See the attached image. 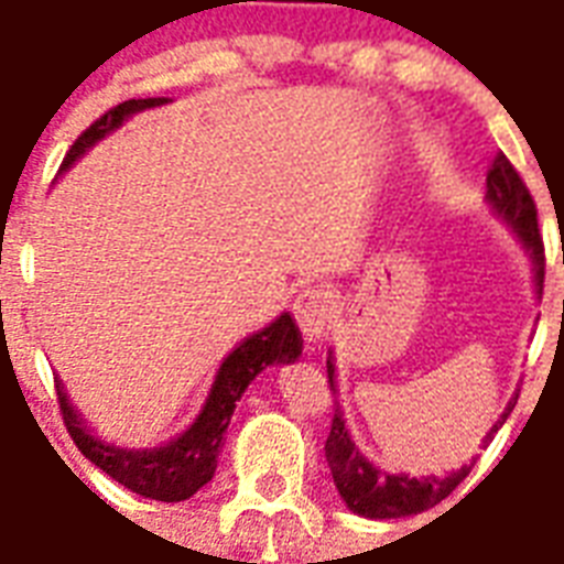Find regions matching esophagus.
Segmentation results:
<instances>
[{"instance_id":"1","label":"esophagus","mask_w":564,"mask_h":564,"mask_svg":"<svg viewBox=\"0 0 564 564\" xmlns=\"http://www.w3.org/2000/svg\"><path fill=\"white\" fill-rule=\"evenodd\" d=\"M292 313H295V322H299L301 334L304 339H316L325 337L330 322V301L328 292H322L319 286H307L295 295V304H292Z\"/></svg>"}]
</instances>
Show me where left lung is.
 <instances>
[{"label": "left lung", "mask_w": 564, "mask_h": 564, "mask_svg": "<svg viewBox=\"0 0 564 564\" xmlns=\"http://www.w3.org/2000/svg\"><path fill=\"white\" fill-rule=\"evenodd\" d=\"M485 197L494 206V213L500 215L502 221L521 236L523 248L530 251L532 265H535V286L541 290L544 286V242H541L539 234V209H535V200H532L530 188L521 180V174L514 171V165L502 153L494 159L491 171H488V195ZM328 384L334 390V364L330 360ZM514 402H518V397L509 399V405L500 414V420L485 435V444L494 441L497 429L514 411ZM325 458H328L330 476H334V485H337L339 497L346 500V506L355 514L376 518V521L405 518V514H420V511L432 509L441 500H446L464 482V476L470 473V467H462V470L449 473L444 479H437V476L414 479V476H405V473L390 476V473L378 470L355 446L339 408L334 411V420H330V435L325 441Z\"/></svg>", "instance_id": "left-lung-1"}]
</instances>
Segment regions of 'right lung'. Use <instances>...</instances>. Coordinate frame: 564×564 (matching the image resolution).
Returning <instances> with one entry per match:
<instances>
[{
	"label": "right lung",
	"mask_w": 564,
	"mask_h": 564,
	"mask_svg": "<svg viewBox=\"0 0 564 564\" xmlns=\"http://www.w3.org/2000/svg\"><path fill=\"white\" fill-rule=\"evenodd\" d=\"M162 102H167L165 97L127 100L106 111V115H100L91 127L82 132L79 139L73 141V148L67 150V156L62 162V171H67L85 150L94 148L109 132H115L129 115L153 109V106H162ZM299 355L301 334L295 328V319L290 313H281L269 328L251 334L227 355L218 376H215L213 390H209V397L200 408V414L195 416V423L174 441H167L162 446H150V449H129V446L109 444V441L97 437L88 429V423L76 414V408L70 405V399H67L58 381H55V390H58V408H62L64 425L70 432L73 444L79 446L88 462L97 464L102 473H109L115 482L129 488L132 494H141V497H150V500L180 502L200 491L215 476L221 441H225L227 425H230V416L236 411V402L242 399L245 387L251 384L265 367L292 364Z\"/></svg>",
	"instance_id": "1"
}]
</instances>
